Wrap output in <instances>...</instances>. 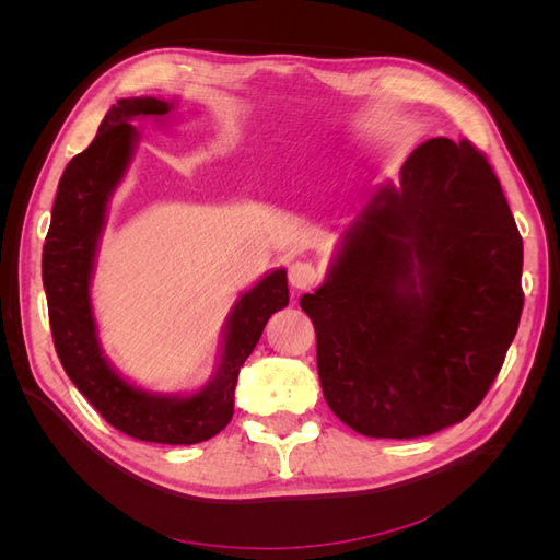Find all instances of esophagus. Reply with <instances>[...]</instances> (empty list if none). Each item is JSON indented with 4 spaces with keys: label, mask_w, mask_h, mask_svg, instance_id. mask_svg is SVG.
<instances>
[{
    "label": "esophagus",
    "mask_w": 560,
    "mask_h": 560,
    "mask_svg": "<svg viewBox=\"0 0 560 560\" xmlns=\"http://www.w3.org/2000/svg\"><path fill=\"white\" fill-rule=\"evenodd\" d=\"M317 282V268L311 261H294L290 266V284L296 290H311Z\"/></svg>",
    "instance_id": "esophagus-1"
}]
</instances>
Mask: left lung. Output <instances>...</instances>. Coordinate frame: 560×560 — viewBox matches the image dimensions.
Listing matches in <instances>:
<instances>
[{
  "label": "left lung",
  "instance_id": "1",
  "mask_svg": "<svg viewBox=\"0 0 560 560\" xmlns=\"http://www.w3.org/2000/svg\"><path fill=\"white\" fill-rule=\"evenodd\" d=\"M523 241L467 140L434 138L378 186L325 284L301 296L329 409L376 439L465 420L498 378L523 311Z\"/></svg>",
  "mask_w": 560,
  "mask_h": 560
}]
</instances>
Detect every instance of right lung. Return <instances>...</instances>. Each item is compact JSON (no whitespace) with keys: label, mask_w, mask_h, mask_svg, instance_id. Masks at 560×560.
Segmentation results:
<instances>
[{"label":"right lung","mask_w":560,"mask_h":560,"mask_svg":"<svg viewBox=\"0 0 560 560\" xmlns=\"http://www.w3.org/2000/svg\"><path fill=\"white\" fill-rule=\"evenodd\" d=\"M173 103L124 97L105 114L95 140L67 163L50 212L42 254V280L56 352L67 376L109 425L154 444H198L222 432L233 418L241 366L259 343L268 317L290 303L287 270L278 268L235 303L224 331L214 378L189 397L154 395L126 383L105 360L91 308V273L107 202L124 179L138 142L132 121L161 118Z\"/></svg>","instance_id":"obj_1"}]
</instances>
